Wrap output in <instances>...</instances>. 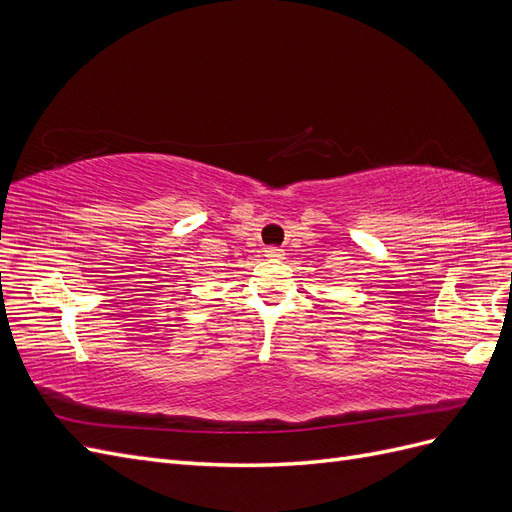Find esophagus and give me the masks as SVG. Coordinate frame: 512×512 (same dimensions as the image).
I'll list each match as a JSON object with an SVG mask.
<instances>
[{
    "label": "esophagus",
    "mask_w": 512,
    "mask_h": 512,
    "mask_svg": "<svg viewBox=\"0 0 512 512\" xmlns=\"http://www.w3.org/2000/svg\"><path fill=\"white\" fill-rule=\"evenodd\" d=\"M265 256H267L269 260H282V258H284V250H280V247L271 245V247H267V250H265Z\"/></svg>",
    "instance_id": "esophagus-1"
}]
</instances>
